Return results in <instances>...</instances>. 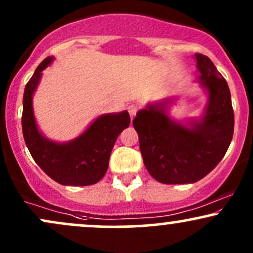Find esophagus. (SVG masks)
<instances>
[{"mask_svg": "<svg viewBox=\"0 0 253 253\" xmlns=\"http://www.w3.org/2000/svg\"><path fill=\"white\" fill-rule=\"evenodd\" d=\"M127 110H128V113H129V115H130V118H134L135 117V114H136V106H133V104H130V106H128V108H127Z\"/></svg>", "mask_w": 253, "mask_h": 253, "instance_id": "34e87169", "label": "esophagus"}]
</instances>
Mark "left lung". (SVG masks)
<instances>
[{"label": "left lung", "instance_id": "8db88e82", "mask_svg": "<svg viewBox=\"0 0 253 253\" xmlns=\"http://www.w3.org/2000/svg\"><path fill=\"white\" fill-rule=\"evenodd\" d=\"M200 83L207 90L205 113L188 125L172 120L165 102L139 110L133 126L147 171L164 184L195 183L223 158L232 141L234 113L226 80L207 56L195 54Z\"/></svg>", "mask_w": 253, "mask_h": 253}]
</instances>
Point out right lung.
I'll list each match as a JSON object with an SVG mask.
<instances>
[{
    "label": "right lung",
    "mask_w": 253,
    "mask_h": 253,
    "mask_svg": "<svg viewBox=\"0 0 253 253\" xmlns=\"http://www.w3.org/2000/svg\"><path fill=\"white\" fill-rule=\"evenodd\" d=\"M53 62L47 57L40 63L26 84L22 109V133L36 163L53 181L63 185H91L107 172L110 152L119 134L129 126L128 112L98 117L80 136L68 143H56L38 129L33 113V94L42 70Z\"/></svg>",
    "instance_id": "obj_1"
}]
</instances>
